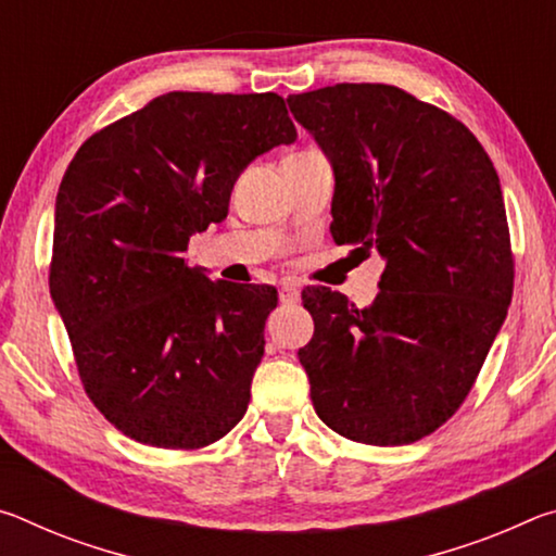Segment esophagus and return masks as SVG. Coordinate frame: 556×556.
Returning <instances> with one entry per match:
<instances>
[{"mask_svg":"<svg viewBox=\"0 0 556 556\" xmlns=\"http://www.w3.org/2000/svg\"><path fill=\"white\" fill-rule=\"evenodd\" d=\"M299 299H301V294H299L296 281H285V285L279 287V301H281V304H299Z\"/></svg>","mask_w":556,"mask_h":556,"instance_id":"obj_1","label":"esophagus"}]
</instances>
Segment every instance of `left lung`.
Wrapping results in <instances>:
<instances>
[{
  "mask_svg": "<svg viewBox=\"0 0 556 556\" xmlns=\"http://www.w3.org/2000/svg\"><path fill=\"white\" fill-rule=\"evenodd\" d=\"M287 102L333 164V240L384 260L368 308L328 287L301 294L314 409L357 444H414L464 404L510 306L495 166L464 122L402 88L338 83Z\"/></svg>",
  "mask_w": 556,
  "mask_h": 556,
  "instance_id": "8db88e82",
  "label": "left lung"
}]
</instances>
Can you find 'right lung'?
I'll list each match as a JSON object with an SVG mask.
<instances>
[{"mask_svg": "<svg viewBox=\"0 0 556 556\" xmlns=\"http://www.w3.org/2000/svg\"><path fill=\"white\" fill-rule=\"evenodd\" d=\"M277 92H166L75 152L49 287L90 402L147 446L203 448L238 425L277 289L211 281L188 238L228 215L252 159L291 144Z\"/></svg>", "mask_w": 556, "mask_h": 556, "instance_id": "obj_1", "label": "right lung"}]
</instances>
